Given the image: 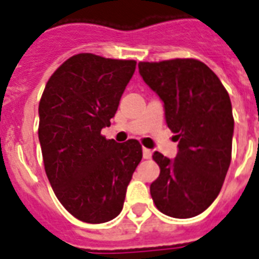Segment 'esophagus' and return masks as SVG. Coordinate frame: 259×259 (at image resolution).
<instances>
[{
	"instance_id": "1",
	"label": "esophagus",
	"mask_w": 259,
	"mask_h": 259,
	"mask_svg": "<svg viewBox=\"0 0 259 259\" xmlns=\"http://www.w3.org/2000/svg\"><path fill=\"white\" fill-rule=\"evenodd\" d=\"M142 155H144L145 159L151 158V150H150V149H146V148L142 149Z\"/></svg>"
}]
</instances>
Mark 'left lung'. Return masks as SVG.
Returning <instances> with one entry per match:
<instances>
[{
	"label": "left lung",
	"mask_w": 259,
	"mask_h": 259,
	"mask_svg": "<svg viewBox=\"0 0 259 259\" xmlns=\"http://www.w3.org/2000/svg\"><path fill=\"white\" fill-rule=\"evenodd\" d=\"M140 74L165 104L166 123L177 134V157L155 151L159 177L150 185L161 213L191 218L220 194L232 161V102L215 73L194 58L140 62Z\"/></svg>",
	"instance_id": "obj_1"
}]
</instances>
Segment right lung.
Returning <instances> with one entry per match:
<instances>
[{
    "instance_id": "add662e5",
    "label": "right lung",
    "mask_w": 259,
    "mask_h": 259,
    "mask_svg": "<svg viewBox=\"0 0 259 259\" xmlns=\"http://www.w3.org/2000/svg\"><path fill=\"white\" fill-rule=\"evenodd\" d=\"M136 65L134 60L75 54L54 71L42 93L38 138L46 176L58 201L82 222L104 224L121 213L142 159L137 140L117 144L101 134Z\"/></svg>"
}]
</instances>
